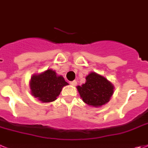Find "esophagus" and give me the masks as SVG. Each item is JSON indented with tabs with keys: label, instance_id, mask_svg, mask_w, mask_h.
<instances>
[{
	"label": "esophagus",
	"instance_id": "esophagus-1",
	"mask_svg": "<svg viewBox=\"0 0 148 148\" xmlns=\"http://www.w3.org/2000/svg\"><path fill=\"white\" fill-rule=\"evenodd\" d=\"M70 84L72 86H76L77 84V82H76V80H73V81H71L70 82Z\"/></svg>",
	"mask_w": 148,
	"mask_h": 148
}]
</instances>
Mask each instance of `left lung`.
<instances>
[{
  "label": "left lung",
  "mask_w": 148,
  "mask_h": 148,
  "mask_svg": "<svg viewBox=\"0 0 148 148\" xmlns=\"http://www.w3.org/2000/svg\"><path fill=\"white\" fill-rule=\"evenodd\" d=\"M77 90L84 102L96 108L109 101L114 92V86L103 76L91 72L86 76L85 84L77 86Z\"/></svg>",
  "instance_id": "left-lung-1"
}]
</instances>
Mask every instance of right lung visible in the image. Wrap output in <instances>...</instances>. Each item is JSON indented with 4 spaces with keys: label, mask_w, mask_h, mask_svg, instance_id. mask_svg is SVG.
I'll list each match as a JSON object with an SVG mask.
<instances>
[{
    "label": "right lung",
    "mask_w": 148,
    "mask_h": 148,
    "mask_svg": "<svg viewBox=\"0 0 148 148\" xmlns=\"http://www.w3.org/2000/svg\"><path fill=\"white\" fill-rule=\"evenodd\" d=\"M29 84L32 96L41 102L49 103L56 100L63 87L69 84L63 76H57L55 71L48 69L40 74L33 75Z\"/></svg>",
    "instance_id": "right-lung-1"
}]
</instances>
